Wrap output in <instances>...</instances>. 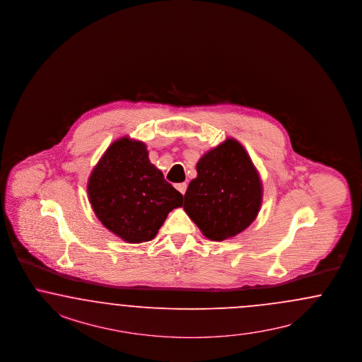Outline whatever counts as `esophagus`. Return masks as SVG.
Instances as JSON below:
<instances>
[{"instance_id": "34e87169", "label": "esophagus", "mask_w": 362, "mask_h": 362, "mask_svg": "<svg viewBox=\"0 0 362 362\" xmlns=\"http://www.w3.org/2000/svg\"><path fill=\"white\" fill-rule=\"evenodd\" d=\"M175 189H177L181 194H185V192H187V184H185V182L177 184V185H175Z\"/></svg>"}]
</instances>
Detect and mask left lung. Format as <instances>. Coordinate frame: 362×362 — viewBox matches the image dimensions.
<instances>
[{
	"instance_id": "obj_1",
	"label": "left lung",
	"mask_w": 362,
	"mask_h": 362,
	"mask_svg": "<svg viewBox=\"0 0 362 362\" xmlns=\"http://www.w3.org/2000/svg\"><path fill=\"white\" fill-rule=\"evenodd\" d=\"M196 169L184 196L187 216L211 241L244 232L262 204V181L245 148L226 139L205 153Z\"/></svg>"
}]
</instances>
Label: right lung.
<instances>
[{"label":"right lung","instance_id":"add662e5","mask_svg":"<svg viewBox=\"0 0 362 362\" xmlns=\"http://www.w3.org/2000/svg\"><path fill=\"white\" fill-rule=\"evenodd\" d=\"M88 197L106 229L130 244L153 240L184 199L149 161L146 145L129 137L115 141L94 166Z\"/></svg>","mask_w":362,"mask_h":362}]
</instances>
